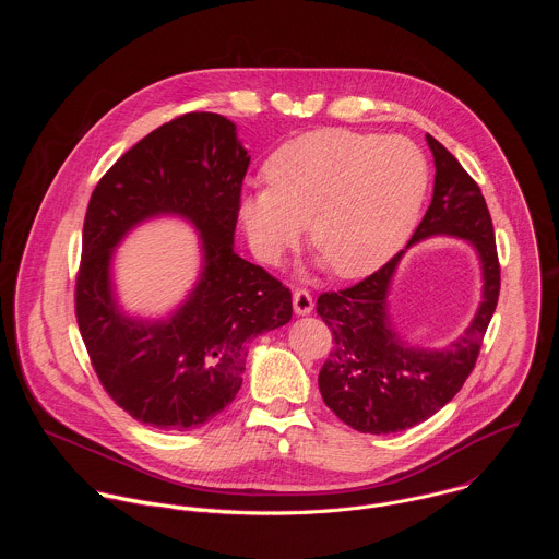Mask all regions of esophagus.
<instances>
[{
  "label": "esophagus",
  "mask_w": 559,
  "mask_h": 559,
  "mask_svg": "<svg viewBox=\"0 0 559 559\" xmlns=\"http://www.w3.org/2000/svg\"><path fill=\"white\" fill-rule=\"evenodd\" d=\"M294 311L296 313H300V316H305V313H309L311 309H313V298H311V294L307 292V289H294Z\"/></svg>",
  "instance_id": "1"
}]
</instances>
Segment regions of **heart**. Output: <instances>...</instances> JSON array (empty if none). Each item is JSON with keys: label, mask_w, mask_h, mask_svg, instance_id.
I'll return each instance as SVG.
<instances>
[{"label": "heart", "mask_w": 559, "mask_h": 559, "mask_svg": "<svg viewBox=\"0 0 559 559\" xmlns=\"http://www.w3.org/2000/svg\"><path fill=\"white\" fill-rule=\"evenodd\" d=\"M263 175L267 188L238 205L259 259L278 265L309 223L311 250L341 278L367 276L401 250L429 188L414 141L345 128L289 139Z\"/></svg>", "instance_id": "obj_1"}]
</instances>
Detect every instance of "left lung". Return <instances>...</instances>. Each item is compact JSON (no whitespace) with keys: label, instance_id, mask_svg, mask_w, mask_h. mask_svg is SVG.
<instances>
[{"label":"left lung","instance_id":"1","mask_svg":"<svg viewBox=\"0 0 559 559\" xmlns=\"http://www.w3.org/2000/svg\"><path fill=\"white\" fill-rule=\"evenodd\" d=\"M427 143L436 162L433 199L409 246L433 234L464 238L480 254L485 296L464 336L442 352L407 347L389 323L384 298L403 252L360 283L318 296L316 311L334 334L318 386L325 405L362 433H395L440 412L473 371L500 296L496 231L483 190L438 139L427 134Z\"/></svg>","mask_w":559,"mask_h":559}]
</instances>
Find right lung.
Returning a JSON list of instances; mask_svg holds the SVG:
<instances>
[{
	"mask_svg": "<svg viewBox=\"0 0 559 559\" xmlns=\"http://www.w3.org/2000/svg\"><path fill=\"white\" fill-rule=\"evenodd\" d=\"M250 154L236 126L188 112L132 145L93 190L74 283V316L91 365L134 420L188 431L221 414L241 389L248 343L292 318V292L234 250ZM181 213L202 231L206 267L166 324L123 317L109 292L111 248L139 219Z\"/></svg>",
	"mask_w": 559,
	"mask_h": 559,
	"instance_id": "obj_1",
	"label": "right lung"
}]
</instances>
